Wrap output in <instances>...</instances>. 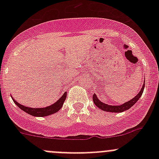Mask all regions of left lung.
I'll list each match as a JSON object with an SVG mask.
<instances>
[{
  "label": "left lung",
  "instance_id": "1",
  "mask_svg": "<svg viewBox=\"0 0 159 159\" xmlns=\"http://www.w3.org/2000/svg\"><path fill=\"white\" fill-rule=\"evenodd\" d=\"M145 81H144L143 86H142V89H141V91H139V94H138L135 97L133 98L131 100L125 102V103H124L121 105H107V104L103 103V102H102L101 101L98 100V98L97 95H96L95 94L93 95V102H94V105H95L96 106L98 107L99 108H101V109L103 111H109V112H122L124 111L129 109L130 108H131V107H132L133 105L138 102V100L140 98L142 93H143L144 89H145Z\"/></svg>",
  "mask_w": 159,
  "mask_h": 159
}]
</instances>
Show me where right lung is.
I'll return each mask as SVG.
<instances>
[{
  "instance_id": "obj_1",
  "label": "right lung",
  "mask_w": 159,
  "mask_h": 159,
  "mask_svg": "<svg viewBox=\"0 0 159 159\" xmlns=\"http://www.w3.org/2000/svg\"><path fill=\"white\" fill-rule=\"evenodd\" d=\"M66 97H67V92H65L63 95L61 96V98H59L58 100H57L55 103L53 104V105L46 107V108H28V107L24 106V105L19 104L17 101L14 100L12 97L11 98H12L14 103H15L16 105L20 108V109L23 110L24 111H25L26 113L29 114L30 115H33V116L44 117V116H48V115H52V114L58 111L61 108L62 105H63L64 102H65V99H66Z\"/></svg>"
}]
</instances>
